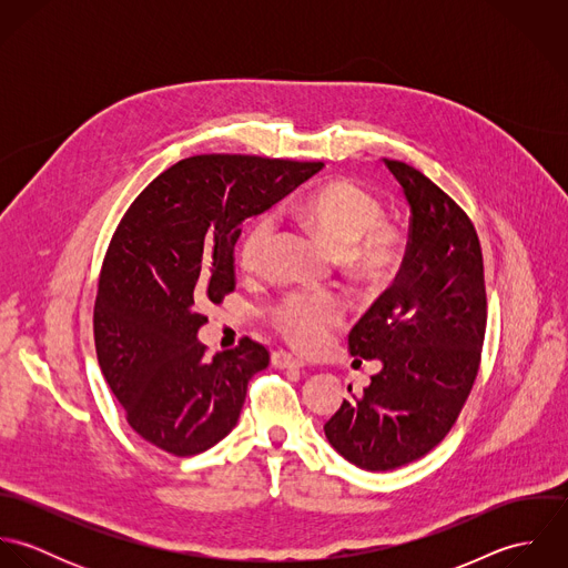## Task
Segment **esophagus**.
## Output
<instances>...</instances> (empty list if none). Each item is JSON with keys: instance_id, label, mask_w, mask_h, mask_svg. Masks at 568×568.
<instances>
[{"instance_id": "obj_1", "label": "esophagus", "mask_w": 568, "mask_h": 568, "mask_svg": "<svg viewBox=\"0 0 568 568\" xmlns=\"http://www.w3.org/2000/svg\"><path fill=\"white\" fill-rule=\"evenodd\" d=\"M271 363H273V367H277V369H300V367H304V361L295 358L293 354H288V352H284V349L273 352V354H271Z\"/></svg>"}]
</instances>
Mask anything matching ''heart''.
<instances>
[{"label": "heart", "mask_w": 568, "mask_h": 568, "mask_svg": "<svg viewBox=\"0 0 568 568\" xmlns=\"http://www.w3.org/2000/svg\"><path fill=\"white\" fill-rule=\"evenodd\" d=\"M295 214L332 244L361 282L387 280L405 255V234L383 221L381 201L352 181H332L300 201ZM275 239L273 216H260L241 243V266L266 264ZM341 320V302L327 293H291L273 308V324L300 349H317Z\"/></svg>", "instance_id": "heart-1"}]
</instances>
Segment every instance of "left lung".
<instances>
[{
  "label": "left lung",
  "mask_w": 568,
  "mask_h": 568,
  "mask_svg": "<svg viewBox=\"0 0 568 568\" xmlns=\"http://www.w3.org/2000/svg\"><path fill=\"white\" fill-rule=\"evenodd\" d=\"M383 163L410 212L408 246L394 286L347 336L349 354L381 361V372L324 426L329 446L369 473L410 464L444 439L477 378L487 320L470 219L419 170Z\"/></svg>",
  "instance_id": "obj_1"
}]
</instances>
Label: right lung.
<instances>
[{
  "label": "right lung",
  "instance_id": "add662e5",
  "mask_svg": "<svg viewBox=\"0 0 568 568\" xmlns=\"http://www.w3.org/2000/svg\"><path fill=\"white\" fill-rule=\"evenodd\" d=\"M324 168L248 155L170 165L126 210L106 248L93 311L100 369L138 435L170 455H199L232 433L246 385L268 365L244 336L212 361L201 313L234 291L243 223Z\"/></svg>",
  "mask_w": 568,
  "mask_h": 568
}]
</instances>
